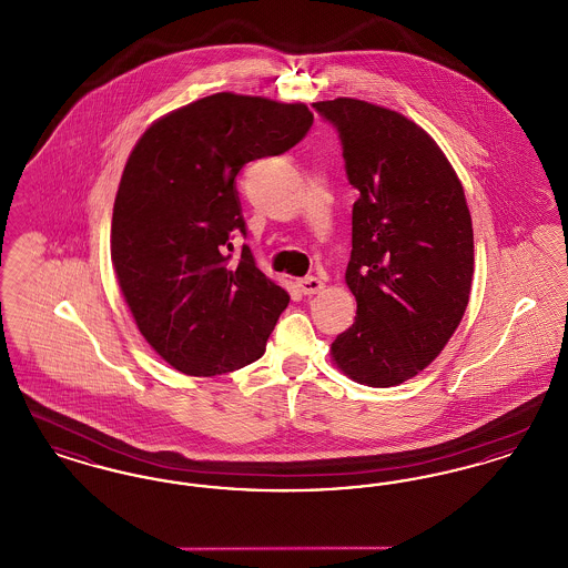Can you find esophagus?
I'll return each mask as SVG.
<instances>
[{
    "instance_id": "34e87169",
    "label": "esophagus",
    "mask_w": 568,
    "mask_h": 568,
    "mask_svg": "<svg viewBox=\"0 0 568 568\" xmlns=\"http://www.w3.org/2000/svg\"><path fill=\"white\" fill-rule=\"evenodd\" d=\"M297 287L304 296H313V294H320L324 290L325 283L317 276H304V278L297 281Z\"/></svg>"
}]
</instances>
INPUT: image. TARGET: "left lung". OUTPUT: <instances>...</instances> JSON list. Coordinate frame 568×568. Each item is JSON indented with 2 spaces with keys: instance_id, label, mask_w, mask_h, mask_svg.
I'll list each match as a JSON object with an SVG mask.
<instances>
[{
  "instance_id": "1",
  "label": "left lung",
  "mask_w": 568,
  "mask_h": 568,
  "mask_svg": "<svg viewBox=\"0 0 568 568\" xmlns=\"http://www.w3.org/2000/svg\"><path fill=\"white\" fill-rule=\"evenodd\" d=\"M313 109L338 130L359 191L345 272L357 315L329 353L353 381L392 387L422 373L464 317L473 221L456 170L405 114L353 98Z\"/></svg>"
}]
</instances>
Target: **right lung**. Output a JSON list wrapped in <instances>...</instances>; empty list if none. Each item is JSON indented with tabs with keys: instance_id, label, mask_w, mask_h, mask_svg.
<instances>
[{
	"instance_id": "right-lung-1",
	"label": "right lung",
	"mask_w": 568,
	"mask_h": 568,
	"mask_svg": "<svg viewBox=\"0 0 568 568\" xmlns=\"http://www.w3.org/2000/svg\"><path fill=\"white\" fill-rule=\"evenodd\" d=\"M313 125L306 104L215 93L158 119L130 153L110 257L146 343L176 371L215 377L266 352L290 296L255 266L236 191L244 163L281 155Z\"/></svg>"
}]
</instances>
